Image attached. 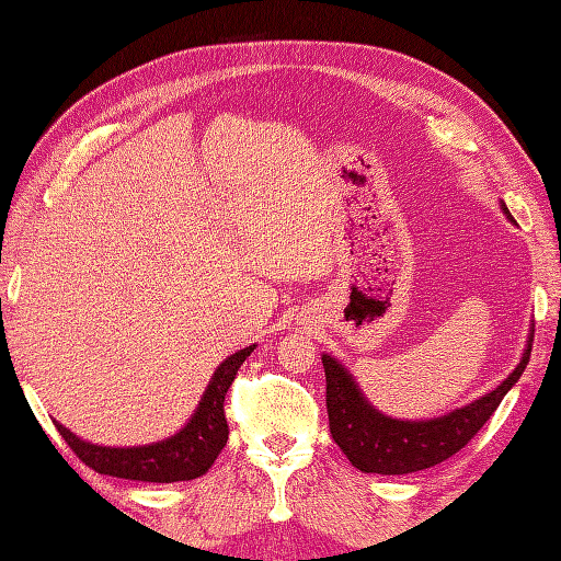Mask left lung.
<instances>
[{"instance_id": "left-lung-1", "label": "left lung", "mask_w": 561, "mask_h": 561, "mask_svg": "<svg viewBox=\"0 0 561 561\" xmlns=\"http://www.w3.org/2000/svg\"><path fill=\"white\" fill-rule=\"evenodd\" d=\"M502 209L514 221L508 207L502 205ZM533 335L535 330H530L520 364L492 392L465 404L460 410L420 422L392 420V416L378 412L364 398L362 388L356 386L347 368L337 359H332V356L323 354L330 434L354 468H359L362 472L408 474L444 462L446 458L456 456L460 448L468 446V440L480 432L484 422L502 404L506 392L518 383L530 359Z\"/></svg>"}]
</instances>
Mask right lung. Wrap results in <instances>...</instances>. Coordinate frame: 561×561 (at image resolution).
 <instances>
[{
    "mask_svg": "<svg viewBox=\"0 0 561 561\" xmlns=\"http://www.w3.org/2000/svg\"><path fill=\"white\" fill-rule=\"evenodd\" d=\"M255 344L231 354L229 359L219 364L214 371L209 386L202 396L195 414L181 432L159 440V444L129 446V448H111L89 444V440L71 434L67 426L55 422L57 432L62 434L67 446L77 453L81 462H87L91 470L101 474H113L123 480L139 482H185L205 474L221 448L229 440V424L224 414L226 390L231 388L238 368L248 359Z\"/></svg>",
    "mask_w": 561,
    "mask_h": 561,
    "instance_id": "right-lung-1",
    "label": "right lung"
}]
</instances>
